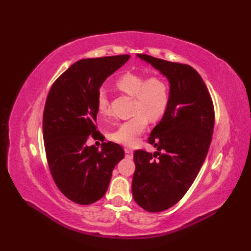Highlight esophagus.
Returning <instances> with one entry per match:
<instances>
[{"label": "esophagus", "instance_id": "1", "mask_svg": "<svg viewBox=\"0 0 251 251\" xmlns=\"http://www.w3.org/2000/svg\"><path fill=\"white\" fill-rule=\"evenodd\" d=\"M125 153H126V157L133 158V151L131 149H125Z\"/></svg>", "mask_w": 251, "mask_h": 251}]
</instances>
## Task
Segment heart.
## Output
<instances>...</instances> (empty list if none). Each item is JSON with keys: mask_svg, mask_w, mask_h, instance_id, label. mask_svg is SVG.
I'll return each instance as SVG.
<instances>
[{"mask_svg": "<svg viewBox=\"0 0 251 251\" xmlns=\"http://www.w3.org/2000/svg\"><path fill=\"white\" fill-rule=\"evenodd\" d=\"M116 87L135 98L132 118L124 121L111 134V139L125 147H133L138 142L140 135L146 130L149 119L157 121L168 111L170 104V86L163 77L126 72L117 78ZM97 113L101 118L109 115V100L100 91L96 101Z\"/></svg>", "mask_w": 251, "mask_h": 251, "instance_id": "1", "label": "heart"}]
</instances>
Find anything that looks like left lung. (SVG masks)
Returning <instances> with one entry per match:
<instances>
[{"label":"left lung","mask_w":251,"mask_h":251,"mask_svg":"<svg viewBox=\"0 0 251 251\" xmlns=\"http://www.w3.org/2000/svg\"><path fill=\"white\" fill-rule=\"evenodd\" d=\"M138 56L170 81L168 111L148 140L158 151H134L133 198L147 211L158 212L183 198L199 174L212 138L215 110L206 85L193 67Z\"/></svg>","instance_id":"1"}]
</instances>
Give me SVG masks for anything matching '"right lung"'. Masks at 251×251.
Masks as SVG:
<instances>
[{
	"label": "right lung",
	"instance_id": "1",
	"mask_svg": "<svg viewBox=\"0 0 251 251\" xmlns=\"http://www.w3.org/2000/svg\"><path fill=\"white\" fill-rule=\"evenodd\" d=\"M130 55L85 58L74 63L53 83L43 115L45 151L56 186L68 199L88 205L107 193L115 165L125 157L119 144L86 146L96 128V101L102 82Z\"/></svg>",
	"mask_w": 251,
	"mask_h": 251
}]
</instances>
